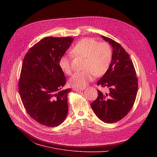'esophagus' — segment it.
<instances>
[{
    "mask_svg": "<svg viewBox=\"0 0 157 157\" xmlns=\"http://www.w3.org/2000/svg\"><path fill=\"white\" fill-rule=\"evenodd\" d=\"M73 90H76V91H80V90H83V88H74Z\"/></svg>",
    "mask_w": 157,
    "mask_h": 157,
    "instance_id": "obj_1",
    "label": "esophagus"
}]
</instances>
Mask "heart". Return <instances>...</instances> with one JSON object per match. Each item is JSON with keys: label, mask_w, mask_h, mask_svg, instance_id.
Masks as SVG:
<instances>
[{"label": "heart", "mask_w": 157, "mask_h": 157, "mask_svg": "<svg viewBox=\"0 0 157 157\" xmlns=\"http://www.w3.org/2000/svg\"><path fill=\"white\" fill-rule=\"evenodd\" d=\"M72 54L85 59L82 72L74 74L69 80V84L74 87H85L92 80L94 76L103 75L108 70L112 59V49L106 42L86 38L78 41L71 50ZM62 71L67 75L72 73L71 62L67 56H62L59 62Z\"/></svg>", "instance_id": "1"}]
</instances>
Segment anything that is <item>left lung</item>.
Returning <instances> with one entry per match:
<instances>
[{"mask_svg":"<svg viewBox=\"0 0 157 157\" xmlns=\"http://www.w3.org/2000/svg\"><path fill=\"white\" fill-rule=\"evenodd\" d=\"M101 37L112 45L113 54L108 70L97 85L108 90L105 93L97 90L98 97L90 106L100 120L113 123L124 118L132 108L138 91V78L125 49L111 39Z\"/></svg>","mask_w":157,"mask_h":157,"instance_id":"8db88e82","label":"left lung"}]
</instances>
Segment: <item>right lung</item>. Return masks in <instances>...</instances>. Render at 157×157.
Masks as SVG:
<instances>
[{
  "label": "right lung",
  "mask_w": 157,
  "mask_h": 157,
  "mask_svg": "<svg viewBox=\"0 0 157 157\" xmlns=\"http://www.w3.org/2000/svg\"><path fill=\"white\" fill-rule=\"evenodd\" d=\"M73 40L71 37H45L23 60L18 86L21 100L29 116L46 126L60 125L67 115L71 90H62L67 80L59 62Z\"/></svg>",
  "instance_id": "obj_1"
}]
</instances>
